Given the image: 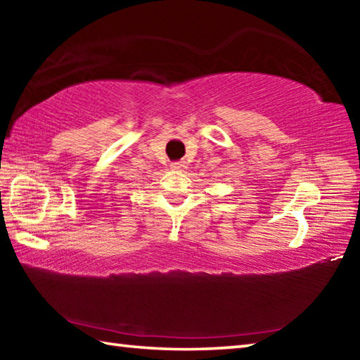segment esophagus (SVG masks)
Masks as SVG:
<instances>
[{
	"label": "esophagus",
	"mask_w": 360,
	"mask_h": 360,
	"mask_svg": "<svg viewBox=\"0 0 360 360\" xmlns=\"http://www.w3.org/2000/svg\"><path fill=\"white\" fill-rule=\"evenodd\" d=\"M172 168L176 169V172H184V169L187 168L186 162H173L172 163Z\"/></svg>",
	"instance_id": "1"
}]
</instances>
